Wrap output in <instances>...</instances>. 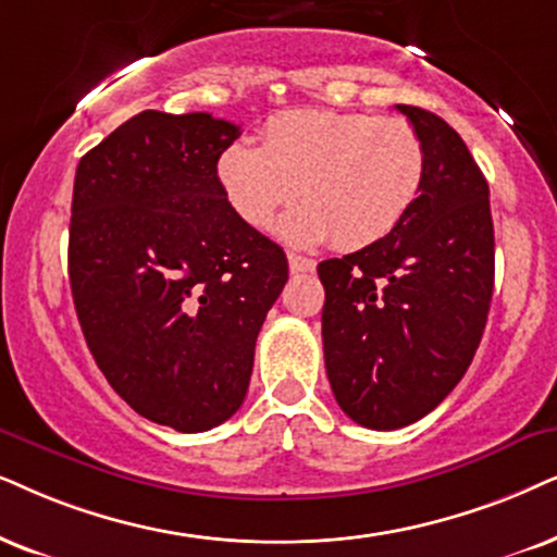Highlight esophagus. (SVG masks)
Here are the masks:
<instances>
[{
    "label": "esophagus",
    "instance_id": "obj_1",
    "mask_svg": "<svg viewBox=\"0 0 557 557\" xmlns=\"http://www.w3.org/2000/svg\"><path fill=\"white\" fill-rule=\"evenodd\" d=\"M287 262H290V272L298 274V272H313L315 270V262L308 257H300V255H287Z\"/></svg>",
    "mask_w": 557,
    "mask_h": 557
}]
</instances>
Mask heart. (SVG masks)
Returning <instances> with one entry per match:
<instances>
[{
  "label": "heart",
  "instance_id": "heart-1",
  "mask_svg": "<svg viewBox=\"0 0 557 557\" xmlns=\"http://www.w3.org/2000/svg\"><path fill=\"white\" fill-rule=\"evenodd\" d=\"M215 174L249 226H267L300 193L306 206L280 223L285 242L334 238L339 249H364L391 236L417 206L426 149L404 117L287 110L267 121L262 146H226Z\"/></svg>",
  "mask_w": 557,
  "mask_h": 557
}]
</instances>
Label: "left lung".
<instances>
[{"label":"left lung","instance_id":"1","mask_svg":"<svg viewBox=\"0 0 557 557\" xmlns=\"http://www.w3.org/2000/svg\"><path fill=\"white\" fill-rule=\"evenodd\" d=\"M419 131L426 177L391 236L319 264L323 360L336 404L368 429L434 411L481 344L494 295L488 182L434 112L396 104Z\"/></svg>","mask_w":557,"mask_h":557}]
</instances>
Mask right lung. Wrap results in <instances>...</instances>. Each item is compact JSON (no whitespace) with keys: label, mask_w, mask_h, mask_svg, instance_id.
Here are the masks:
<instances>
[{"label":"right lung","mask_w":557,"mask_h":557,"mask_svg":"<svg viewBox=\"0 0 557 557\" xmlns=\"http://www.w3.org/2000/svg\"><path fill=\"white\" fill-rule=\"evenodd\" d=\"M242 128L144 110L76 166L69 283L84 339L133 411L208 432L249 391L283 246L231 208L215 164Z\"/></svg>","instance_id":"obj_1"}]
</instances>
